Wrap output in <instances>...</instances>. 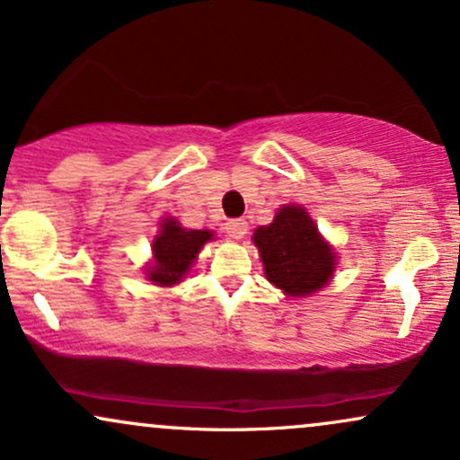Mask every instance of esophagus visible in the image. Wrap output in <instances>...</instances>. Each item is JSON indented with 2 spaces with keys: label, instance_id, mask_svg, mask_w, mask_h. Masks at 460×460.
Here are the masks:
<instances>
[{
  "label": "esophagus",
  "instance_id": "obj_1",
  "mask_svg": "<svg viewBox=\"0 0 460 460\" xmlns=\"http://www.w3.org/2000/svg\"><path fill=\"white\" fill-rule=\"evenodd\" d=\"M226 232H228L230 239L239 241L247 234V221L245 219H230L228 224H226Z\"/></svg>",
  "mask_w": 460,
  "mask_h": 460
}]
</instances>
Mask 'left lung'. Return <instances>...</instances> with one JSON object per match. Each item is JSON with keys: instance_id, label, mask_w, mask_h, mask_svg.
<instances>
[{"instance_id": "obj_1", "label": "left lung", "mask_w": 460, "mask_h": 460, "mask_svg": "<svg viewBox=\"0 0 460 460\" xmlns=\"http://www.w3.org/2000/svg\"><path fill=\"white\" fill-rule=\"evenodd\" d=\"M253 243L269 282L290 296L316 293L336 269V253L321 239L304 207L279 208L271 226L253 232Z\"/></svg>"}]
</instances>
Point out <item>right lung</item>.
I'll use <instances>...</instances> for the list:
<instances>
[{
  "instance_id": "1",
  "label": "right lung",
  "mask_w": 460,
  "mask_h": 460,
  "mask_svg": "<svg viewBox=\"0 0 460 460\" xmlns=\"http://www.w3.org/2000/svg\"><path fill=\"white\" fill-rule=\"evenodd\" d=\"M161 228L164 230L153 243L155 264L148 269V278L159 286H172L181 282L204 243L213 239V232L185 230L174 219H165Z\"/></svg>"
}]
</instances>
